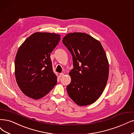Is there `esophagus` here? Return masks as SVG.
<instances>
[{"label": "esophagus", "mask_w": 134, "mask_h": 134, "mask_svg": "<svg viewBox=\"0 0 134 134\" xmlns=\"http://www.w3.org/2000/svg\"><path fill=\"white\" fill-rule=\"evenodd\" d=\"M64 74L63 73H60V74H59V77L61 78V77H62L63 76H64Z\"/></svg>", "instance_id": "34e87169"}]
</instances>
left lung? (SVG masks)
<instances>
[{"instance_id": "8db88e82", "label": "left lung", "mask_w": 134, "mask_h": 134, "mask_svg": "<svg viewBox=\"0 0 134 134\" xmlns=\"http://www.w3.org/2000/svg\"><path fill=\"white\" fill-rule=\"evenodd\" d=\"M62 42L73 61L68 94L79 106L90 105L102 95L108 80L109 66L104 49L98 40L83 32L69 33Z\"/></svg>"}]
</instances>
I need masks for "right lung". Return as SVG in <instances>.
<instances>
[{
  "label": "right lung",
  "instance_id": "1",
  "mask_svg": "<svg viewBox=\"0 0 134 134\" xmlns=\"http://www.w3.org/2000/svg\"><path fill=\"white\" fill-rule=\"evenodd\" d=\"M61 35L35 32L19 47L15 59V76L22 92L34 99L45 96L57 83L50 53Z\"/></svg>",
  "mask_w": 134,
  "mask_h": 134
}]
</instances>
